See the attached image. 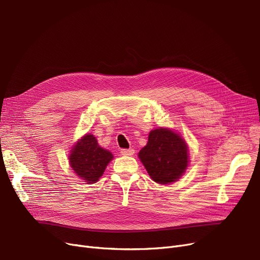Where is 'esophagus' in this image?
Returning <instances> with one entry per match:
<instances>
[{"instance_id": "esophagus-1", "label": "esophagus", "mask_w": 260, "mask_h": 260, "mask_svg": "<svg viewBox=\"0 0 260 260\" xmlns=\"http://www.w3.org/2000/svg\"><path fill=\"white\" fill-rule=\"evenodd\" d=\"M134 154H135V150H133V149L121 150V155H123V156H132Z\"/></svg>"}]
</instances>
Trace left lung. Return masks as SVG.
Masks as SVG:
<instances>
[{
	"instance_id": "1",
	"label": "left lung",
	"mask_w": 260,
	"mask_h": 260,
	"mask_svg": "<svg viewBox=\"0 0 260 260\" xmlns=\"http://www.w3.org/2000/svg\"><path fill=\"white\" fill-rule=\"evenodd\" d=\"M188 145L180 135L170 128L158 127L150 132L148 143L138 157L155 183L168 185L186 172L189 164Z\"/></svg>"
}]
</instances>
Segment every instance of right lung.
Masks as SVG:
<instances>
[{
  "label": "right lung",
  "instance_id": "obj_1",
  "mask_svg": "<svg viewBox=\"0 0 260 260\" xmlns=\"http://www.w3.org/2000/svg\"><path fill=\"white\" fill-rule=\"evenodd\" d=\"M114 155L103 149L91 134H86L72 146L69 164L74 173L87 184H94L103 175Z\"/></svg>",
  "mask_w": 260,
  "mask_h": 260
}]
</instances>
